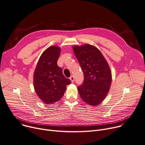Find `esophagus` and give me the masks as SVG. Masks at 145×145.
Masks as SVG:
<instances>
[{
	"instance_id": "1",
	"label": "esophagus",
	"mask_w": 145,
	"mask_h": 145,
	"mask_svg": "<svg viewBox=\"0 0 145 145\" xmlns=\"http://www.w3.org/2000/svg\"><path fill=\"white\" fill-rule=\"evenodd\" d=\"M69 79L71 80V81L72 82V83H73L74 82V77H73V76H71V77H70V78H69Z\"/></svg>"
}]
</instances>
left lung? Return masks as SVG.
<instances>
[{
  "mask_svg": "<svg viewBox=\"0 0 145 145\" xmlns=\"http://www.w3.org/2000/svg\"><path fill=\"white\" fill-rule=\"evenodd\" d=\"M72 48L84 76L83 84L78 88L80 97L90 105H99L107 96L111 84L108 63L94 45H73Z\"/></svg>",
  "mask_w": 145,
  "mask_h": 145,
  "instance_id": "left-lung-1",
  "label": "left lung"
}]
</instances>
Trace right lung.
<instances>
[{
    "instance_id": "add662e5",
    "label": "right lung",
    "mask_w": 145,
    "mask_h": 145,
    "mask_svg": "<svg viewBox=\"0 0 145 145\" xmlns=\"http://www.w3.org/2000/svg\"><path fill=\"white\" fill-rule=\"evenodd\" d=\"M61 51L59 46L48 47L41 54L34 72L35 91L46 104L60 100L66 91V86L71 83L64 76L61 67L57 65Z\"/></svg>"
}]
</instances>
